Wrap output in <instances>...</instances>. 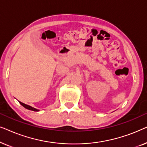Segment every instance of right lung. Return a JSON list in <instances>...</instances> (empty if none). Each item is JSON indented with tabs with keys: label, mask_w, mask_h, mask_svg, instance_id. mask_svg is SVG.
<instances>
[{
	"label": "right lung",
	"mask_w": 147,
	"mask_h": 147,
	"mask_svg": "<svg viewBox=\"0 0 147 147\" xmlns=\"http://www.w3.org/2000/svg\"><path fill=\"white\" fill-rule=\"evenodd\" d=\"M19 103L21 104V105L23 106V107H25V108H27V109H29V110H33V111H38V110H37V109H36V108L31 107V106H29V105H27V104H24V103H23V102H20V101H19Z\"/></svg>",
	"instance_id": "obj_1"
}]
</instances>
